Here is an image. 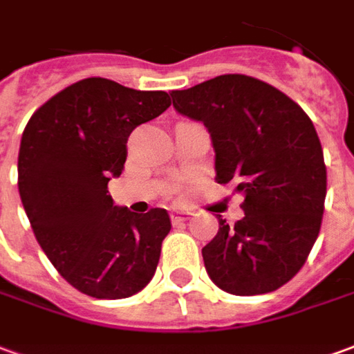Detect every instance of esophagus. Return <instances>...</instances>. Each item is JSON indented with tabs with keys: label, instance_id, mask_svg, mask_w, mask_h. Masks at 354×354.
Masks as SVG:
<instances>
[{
	"label": "esophagus",
	"instance_id": "obj_1",
	"mask_svg": "<svg viewBox=\"0 0 354 354\" xmlns=\"http://www.w3.org/2000/svg\"><path fill=\"white\" fill-rule=\"evenodd\" d=\"M192 216V212L189 211H172L170 212V218H172V222L174 224H178V222H185V220Z\"/></svg>",
	"mask_w": 354,
	"mask_h": 354
}]
</instances>
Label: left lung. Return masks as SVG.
I'll list each match as a JSON object with an SVG mask.
<instances>
[{"instance_id":"obj_1","label":"left lung","mask_w":354,"mask_h":354,"mask_svg":"<svg viewBox=\"0 0 354 354\" xmlns=\"http://www.w3.org/2000/svg\"><path fill=\"white\" fill-rule=\"evenodd\" d=\"M180 115L211 134L216 182H234L245 216H218L203 247L207 274L232 295H261L288 283L315 245L324 214L326 165L313 120L286 93L245 74H222L174 90Z\"/></svg>"}]
</instances>
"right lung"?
Wrapping results in <instances>:
<instances>
[{
  "instance_id": "add662e5",
  "label": "right lung",
  "mask_w": 354,
  "mask_h": 354,
  "mask_svg": "<svg viewBox=\"0 0 354 354\" xmlns=\"http://www.w3.org/2000/svg\"><path fill=\"white\" fill-rule=\"evenodd\" d=\"M170 107L167 91L86 78L34 113L19 149V194L39 247L73 288L95 299L142 291L170 232L165 209L136 214L109 195L136 126Z\"/></svg>"
}]
</instances>
